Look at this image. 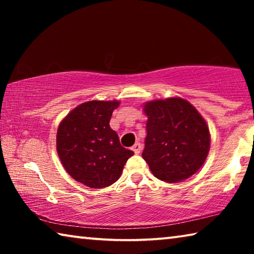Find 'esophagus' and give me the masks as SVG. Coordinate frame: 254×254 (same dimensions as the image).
<instances>
[{
	"mask_svg": "<svg viewBox=\"0 0 254 254\" xmlns=\"http://www.w3.org/2000/svg\"><path fill=\"white\" fill-rule=\"evenodd\" d=\"M141 148H142V147H141V143H140V142H135L134 144L132 145V150H133V151H134V153H136V154L141 152Z\"/></svg>",
	"mask_w": 254,
	"mask_h": 254,
	"instance_id": "obj_1",
	"label": "esophagus"
}]
</instances>
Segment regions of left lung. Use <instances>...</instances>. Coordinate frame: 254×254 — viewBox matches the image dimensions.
Here are the masks:
<instances>
[{
  "mask_svg": "<svg viewBox=\"0 0 254 254\" xmlns=\"http://www.w3.org/2000/svg\"><path fill=\"white\" fill-rule=\"evenodd\" d=\"M142 157L154 177L179 183L198 170L209 151L207 124L194 106L180 97L147 102Z\"/></svg>",
  "mask_w": 254,
  "mask_h": 254,
  "instance_id": "obj_1",
  "label": "left lung"
}]
</instances>
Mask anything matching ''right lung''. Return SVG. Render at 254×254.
<instances>
[{
  "instance_id": "obj_1",
  "label": "right lung",
  "mask_w": 254,
  "mask_h": 254,
  "mask_svg": "<svg viewBox=\"0 0 254 254\" xmlns=\"http://www.w3.org/2000/svg\"><path fill=\"white\" fill-rule=\"evenodd\" d=\"M119 101H89L75 107L60 122L57 152L64 168L76 182L104 188L121 177L134 152L123 148L110 127Z\"/></svg>"
}]
</instances>
